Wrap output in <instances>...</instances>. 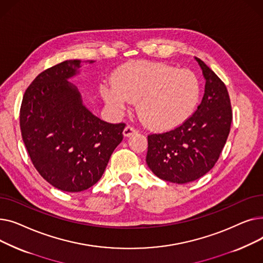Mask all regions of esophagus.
Here are the masks:
<instances>
[{
    "mask_svg": "<svg viewBox=\"0 0 263 263\" xmlns=\"http://www.w3.org/2000/svg\"><path fill=\"white\" fill-rule=\"evenodd\" d=\"M135 133H136V130L133 127H131V126H127L126 128H124V130L122 132L123 136H126V137H130L131 135H133Z\"/></svg>",
    "mask_w": 263,
    "mask_h": 263,
    "instance_id": "34e87169",
    "label": "esophagus"
}]
</instances>
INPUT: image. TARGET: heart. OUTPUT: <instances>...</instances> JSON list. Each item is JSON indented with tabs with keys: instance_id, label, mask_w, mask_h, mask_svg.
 Masks as SVG:
<instances>
[{
	"instance_id": "heart-1",
	"label": "heart",
	"mask_w": 263,
	"mask_h": 263,
	"mask_svg": "<svg viewBox=\"0 0 263 263\" xmlns=\"http://www.w3.org/2000/svg\"><path fill=\"white\" fill-rule=\"evenodd\" d=\"M114 84H102L100 93L116 115L137 101V112L151 129L171 130L183 123L197 106L200 87L196 76L171 65L149 61L122 66Z\"/></svg>"
}]
</instances>
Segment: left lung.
<instances>
[{"label": "left lung", "mask_w": 263, "mask_h": 263, "mask_svg": "<svg viewBox=\"0 0 263 263\" xmlns=\"http://www.w3.org/2000/svg\"><path fill=\"white\" fill-rule=\"evenodd\" d=\"M195 60L205 80L196 112L172 131L148 135V167L162 180L178 184L195 181L214 166L232 121L225 84L201 60Z\"/></svg>", "instance_id": "obj_1"}]
</instances>
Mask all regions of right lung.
I'll return each instance as SVG.
<instances>
[{
  "instance_id": "right-lung-1",
  "label": "right lung",
  "mask_w": 263,
  "mask_h": 263,
  "mask_svg": "<svg viewBox=\"0 0 263 263\" xmlns=\"http://www.w3.org/2000/svg\"><path fill=\"white\" fill-rule=\"evenodd\" d=\"M81 64L65 61L38 74L20 109L22 140L35 168L54 187L71 193L99 181L126 127L101 120L83 104L69 82Z\"/></svg>"
}]
</instances>
